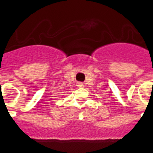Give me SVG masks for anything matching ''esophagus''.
<instances>
[{"instance_id":"34e87169","label":"esophagus","mask_w":153,"mask_h":153,"mask_svg":"<svg viewBox=\"0 0 153 153\" xmlns=\"http://www.w3.org/2000/svg\"><path fill=\"white\" fill-rule=\"evenodd\" d=\"M77 86H78V87H82V86H83V84L81 83V82H79V83H77Z\"/></svg>"}]
</instances>
